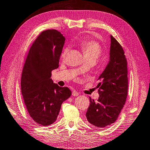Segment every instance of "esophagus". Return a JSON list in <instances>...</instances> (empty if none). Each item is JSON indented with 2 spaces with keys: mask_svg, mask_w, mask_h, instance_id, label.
I'll list each match as a JSON object with an SVG mask.
<instances>
[{
  "mask_svg": "<svg viewBox=\"0 0 150 150\" xmlns=\"http://www.w3.org/2000/svg\"><path fill=\"white\" fill-rule=\"evenodd\" d=\"M79 95V93H78L77 91H73V92H72V95L73 96H74V97H77V96H78V95Z\"/></svg>",
  "mask_w": 150,
  "mask_h": 150,
  "instance_id": "34e87169",
  "label": "esophagus"
}]
</instances>
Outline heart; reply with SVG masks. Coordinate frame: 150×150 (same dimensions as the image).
Wrapping results in <instances>:
<instances>
[{
    "label": "heart",
    "instance_id": "obj_1",
    "mask_svg": "<svg viewBox=\"0 0 150 150\" xmlns=\"http://www.w3.org/2000/svg\"><path fill=\"white\" fill-rule=\"evenodd\" d=\"M80 46L86 57H93V58L97 59L101 54V46L95 40H83L81 42ZM68 51L69 49L68 47L64 50L62 54L63 58L66 57Z\"/></svg>",
    "mask_w": 150,
    "mask_h": 150
}]
</instances>
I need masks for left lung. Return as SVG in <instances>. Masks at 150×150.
<instances>
[{
	"label": "left lung",
	"mask_w": 150,
	"mask_h": 150,
	"mask_svg": "<svg viewBox=\"0 0 150 150\" xmlns=\"http://www.w3.org/2000/svg\"><path fill=\"white\" fill-rule=\"evenodd\" d=\"M110 39V61L98 79L99 97L97 102L90 97V106L86 113L88 122L100 128L115 122L128 94V68L124 52L112 35Z\"/></svg>",
	"instance_id": "obj_1"
}]
</instances>
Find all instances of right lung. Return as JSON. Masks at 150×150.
<instances>
[{
  "label": "right lung",
  "instance_id": "obj_1",
  "mask_svg": "<svg viewBox=\"0 0 150 150\" xmlns=\"http://www.w3.org/2000/svg\"><path fill=\"white\" fill-rule=\"evenodd\" d=\"M65 38L56 30L42 31L28 53L21 77V92L28 113L42 126L53 124L64 101L71 96L67 87L53 83L52 70L59 62Z\"/></svg>",
  "mask_w": 150,
  "mask_h": 150
}]
</instances>
